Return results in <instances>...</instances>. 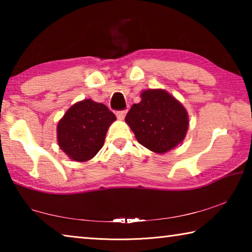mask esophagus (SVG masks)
<instances>
[{
    "instance_id": "34e87169",
    "label": "esophagus",
    "mask_w": 252,
    "mask_h": 252,
    "mask_svg": "<svg viewBox=\"0 0 252 252\" xmlns=\"http://www.w3.org/2000/svg\"><path fill=\"white\" fill-rule=\"evenodd\" d=\"M116 114H117V118L118 119H120V120H123V119H125V117H126V110L118 111Z\"/></svg>"
}]
</instances>
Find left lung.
<instances>
[{
	"label": "left lung",
	"mask_w": 252,
	"mask_h": 252,
	"mask_svg": "<svg viewBox=\"0 0 252 252\" xmlns=\"http://www.w3.org/2000/svg\"><path fill=\"white\" fill-rule=\"evenodd\" d=\"M126 122L140 144L156 153H165L186 138L189 119L180 102L161 89L141 93V101L131 106Z\"/></svg>",
	"instance_id": "obj_1"
}]
</instances>
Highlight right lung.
I'll use <instances>...</instances> for the list:
<instances>
[{"instance_id": "add662e5", "label": "right lung", "mask_w": 252, "mask_h": 252, "mask_svg": "<svg viewBox=\"0 0 252 252\" xmlns=\"http://www.w3.org/2000/svg\"><path fill=\"white\" fill-rule=\"evenodd\" d=\"M114 120L116 116L106 105L91 99L80 101L58 123L59 147L72 160H90L103 147L106 131Z\"/></svg>"}]
</instances>
